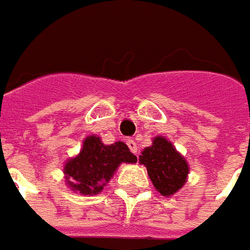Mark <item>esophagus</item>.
I'll return each mask as SVG.
<instances>
[{"label": "esophagus", "mask_w": 250, "mask_h": 250, "mask_svg": "<svg viewBox=\"0 0 250 250\" xmlns=\"http://www.w3.org/2000/svg\"><path fill=\"white\" fill-rule=\"evenodd\" d=\"M127 146H128V148L131 149V152L136 153L138 152V146H136V142L132 139L127 140Z\"/></svg>", "instance_id": "obj_1"}]
</instances>
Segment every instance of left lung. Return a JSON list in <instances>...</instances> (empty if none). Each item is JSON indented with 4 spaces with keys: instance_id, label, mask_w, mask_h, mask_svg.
<instances>
[{
    "instance_id": "left-lung-1",
    "label": "left lung",
    "mask_w": 250,
    "mask_h": 250,
    "mask_svg": "<svg viewBox=\"0 0 250 250\" xmlns=\"http://www.w3.org/2000/svg\"><path fill=\"white\" fill-rule=\"evenodd\" d=\"M139 163L147 168L155 189L166 197L179 192L188 180L189 164L164 136L153 138L152 146L139 155Z\"/></svg>"
}]
</instances>
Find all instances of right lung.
<instances>
[{"label": "right lung", "instance_id": "right-lung-1", "mask_svg": "<svg viewBox=\"0 0 250 250\" xmlns=\"http://www.w3.org/2000/svg\"><path fill=\"white\" fill-rule=\"evenodd\" d=\"M136 160L123 142L104 144L97 135H88L78 155L64 163L66 184L79 195H98L110 183L122 163L134 164Z\"/></svg>", "mask_w": 250, "mask_h": 250}]
</instances>
